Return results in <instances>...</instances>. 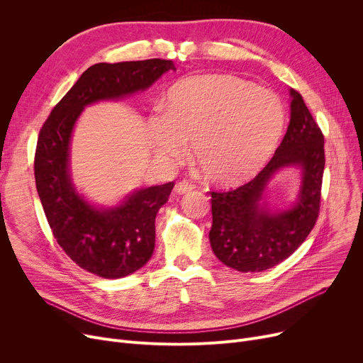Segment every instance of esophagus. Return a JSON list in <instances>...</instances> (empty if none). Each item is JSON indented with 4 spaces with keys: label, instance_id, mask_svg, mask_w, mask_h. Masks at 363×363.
<instances>
[{
    "label": "esophagus",
    "instance_id": "obj_1",
    "mask_svg": "<svg viewBox=\"0 0 363 363\" xmlns=\"http://www.w3.org/2000/svg\"><path fill=\"white\" fill-rule=\"evenodd\" d=\"M193 189H194V185L185 179L177 182V185H175V193H178V194H186L189 191H193Z\"/></svg>",
    "mask_w": 363,
    "mask_h": 363
}]
</instances>
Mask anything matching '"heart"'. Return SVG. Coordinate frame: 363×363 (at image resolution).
<instances>
[{
  "label": "heart",
  "instance_id": "b5f03b06",
  "mask_svg": "<svg viewBox=\"0 0 363 363\" xmlns=\"http://www.w3.org/2000/svg\"><path fill=\"white\" fill-rule=\"evenodd\" d=\"M285 113L278 95L233 74H199L177 84L164 110L145 126L147 143L162 160L191 157L213 185L235 186L255 178L277 150Z\"/></svg>",
  "mask_w": 363,
  "mask_h": 363
}]
</instances>
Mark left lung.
<instances>
[{
    "label": "left lung",
    "instance_id": "left-lung-1",
    "mask_svg": "<svg viewBox=\"0 0 363 363\" xmlns=\"http://www.w3.org/2000/svg\"><path fill=\"white\" fill-rule=\"evenodd\" d=\"M290 123L282 143L260 174L231 191H212L208 233L215 256L240 272H263L291 256L315 226L325 152L323 135L296 89H290ZM301 170L296 200L272 208L265 191L281 169Z\"/></svg>",
    "mask_w": 363,
    "mask_h": 363
}]
</instances>
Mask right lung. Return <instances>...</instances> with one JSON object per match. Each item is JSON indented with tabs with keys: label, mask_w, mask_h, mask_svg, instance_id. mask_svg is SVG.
Returning a JSON list of instances; mask_svg holds the SVG:
<instances>
[{
	"label": "right lung",
	"mask_w": 363,
	"mask_h": 363,
	"mask_svg": "<svg viewBox=\"0 0 363 363\" xmlns=\"http://www.w3.org/2000/svg\"><path fill=\"white\" fill-rule=\"evenodd\" d=\"M169 70H177L175 63L162 59L88 67L52 108L38 138L35 182L51 231L76 264L106 279L128 277L150 260L156 215L175 184L138 188L113 206L91 203L70 174L73 129L86 106L144 92Z\"/></svg>",
	"instance_id": "add662e5"
}]
</instances>
